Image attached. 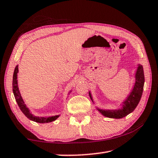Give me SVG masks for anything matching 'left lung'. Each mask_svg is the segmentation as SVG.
Wrapping results in <instances>:
<instances>
[{"mask_svg": "<svg viewBox=\"0 0 158 158\" xmlns=\"http://www.w3.org/2000/svg\"><path fill=\"white\" fill-rule=\"evenodd\" d=\"M143 85L144 73L143 66L141 64H138L135 74V84L131 90V92L127 95L126 98L120 104L121 107L116 109H100L96 106L95 108L102 116L105 117L116 119L124 118L132 113L137 106L142 95ZM89 94L93 103L95 105L91 92L89 91Z\"/></svg>", "mask_w": 158, "mask_h": 158, "instance_id": "1", "label": "left lung"}]
</instances>
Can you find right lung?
I'll return each mask as SVG.
<instances>
[{"instance_id":"right-lung-1","label":"right lung","mask_w":158,"mask_h":158,"mask_svg":"<svg viewBox=\"0 0 158 158\" xmlns=\"http://www.w3.org/2000/svg\"><path fill=\"white\" fill-rule=\"evenodd\" d=\"M18 73H19V68H18V65H17L15 67L14 74H13L12 90H13V93H14L15 100L17 101L19 107L20 108L21 111L23 112V114H24L28 119H30L31 121H33L36 123H50V122H53L56 121V120L60 116V114L55 115V116H48V117H39V116H35V115L32 113V111L29 109L27 105L25 104L22 97H21L19 89L18 80H17ZM71 91H72L71 90H69V93Z\"/></svg>"}]
</instances>
